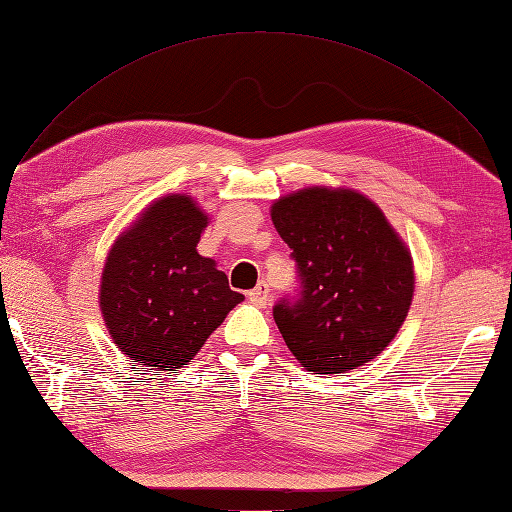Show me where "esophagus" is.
<instances>
[{"instance_id":"1","label":"esophagus","mask_w":512,"mask_h":512,"mask_svg":"<svg viewBox=\"0 0 512 512\" xmlns=\"http://www.w3.org/2000/svg\"><path fill=\"white\" fill-rule=\"evenodd\" d=\"M248 298L253 300L255 305H259V307H264L266 303H268V298H270V290H268V283H259L255 290H251L248 292Z\"/></svg>"}]
</instances>
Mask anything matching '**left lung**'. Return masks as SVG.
<instances>
[{"label": "left lung", "mask_w": 512, "mask_h": 512, "mask_svg": "<svg viewBox=\"0 0 512 512\" xmlns=\"http://www.w3.org/2000/svg\"><path fill=\"white\" fill-rule=\"evenodd\" d=\"M270 216L292 248L303 292L274 322L307 372L344 374L393 342L413 303L409 246L368 196L309 186L279 196Z\"/></svg>", "instance_id": "8db88e82"}]
</instances>
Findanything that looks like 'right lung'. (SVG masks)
Here are the masks:
<instances>
[{"label":"right lung","instance_id":"right-lung-1","mask_svg":"<svg viewBox=\"0 0 512 512\" xmlns=\"http://www.w3.org/2000/svg\"><path fill=\"white\" fill-rule=\"evenodd\" d=\"M209 225L190 194L149 203L110 246L99 309L125 357L149 370L175 372L203 348L244 296L196 244Z\"/></svg>","mask_w":512,"mask_h":512}]
</instances>
